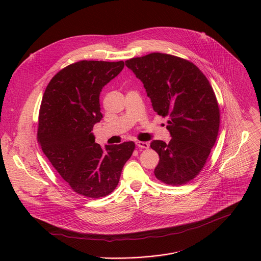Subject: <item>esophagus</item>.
Masks as SVG:
<instances>
[{"mask_svg":"<svg viewBox=\"0 0 261 261\" xmlns=\"http://www.w3.org/2000/svg\"><path fill=\"white\" fill-rule=\"evenodd\" d=\"M136 145L141 148H148V146H150V144L146 141H136Z\"/></svg>","mask_w":261,"mask_h":261,"instance_id":"1","label":"esophagus"}]
</instances>
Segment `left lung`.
<instances>
[{
    "instance_id": "8db88e82",
    "label": "left lung",
    "mask_w": 261,
    "mask_h": 261,
    "mask_svg": "<svg viewBox=\"0 0 261 261\" xmlns=\"http://www.w3.org/2000/svg\"><path fill=\"white\" fill-rule=\"evenodd\" d=\"M141 81L159 116L168 117V143L153 140L159 155L156 177L168 185L193 179L204 166L220 125V110L210 82L191 62L153 53L126 61Z\"/></svg>"
}]
</instances>
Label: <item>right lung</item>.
<instances>
[{
	"label": "right lung",
	"instance_id": "right-lung-1",
	"mask_svg": "<svg viewBox=\"0 0 261 261\" xmlns=\"http://www.w3.org/2000/svg\"><path fill=\"white\" fill-rule=\"evenodd\" d=\"M125 63L80 61L51 79L43 94L38 141L45 156L74 192L99 198L113 192L135 144L105 145L92 132L103 116L100 93Z\"/></svg>",
	"mask_w": 261,
	"mask_h": 261
}]
</instances>
